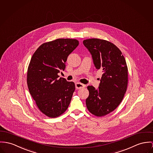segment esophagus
Segmentation results:
<instances>
[{"instance_id": "obj_1", "label": "esophagus", "mask_w": 153, "mask_h": 153, "mask_svg": "<svg viewBox=\"0 0 153 153\" xmlns=\"http://www.w3.org/2000/svg\"><path fill=\"white\" fill-rule=\"evenodd\" d=\"M75 85H76V89H81L85 87V85H84L83 84H82L80 82H76Z\"/></svg>"}]
</instances>
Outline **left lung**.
<instances>
[{
  "label": "left lung",
  "mask_w": 153,
  "mask_h": 153,
  "mask_svg": "<svg viewBox=\"0 0 153 153\" xmlns=\"http://www.w3.org/2000/svg\"><path fill=\"white\" fill-rule=\"evenodd\" d=\"M92 55L95 67L104 72L98 89L89 85L85 102L88 110L97 117L114 111L122 101L128 82V69L122 52L114 44L104 39L83 41Z\"/></svg>",
  "instance_id": "left-lung-1"
}]
</instances>
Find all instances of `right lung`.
<instances>
[{
  "label": "right lung",
  "instance_id": "add662e5",
  "mask_svg": "<svg viewBox=\"0 0 153 153\" xmlns=\"http://www.w3.org/2000/svg\"><path fill=\"white\" fill-rule=\"evenodd\" d=\"M75 39L59 38L42 44L34 53L27 71L30 93L41 112L49 118L63 114L70 104L75 84L58 73L68 57L79 45Z\"/></svg>",
  "mask_w": 153,
  "mask_h": 153
}]
</instances>
